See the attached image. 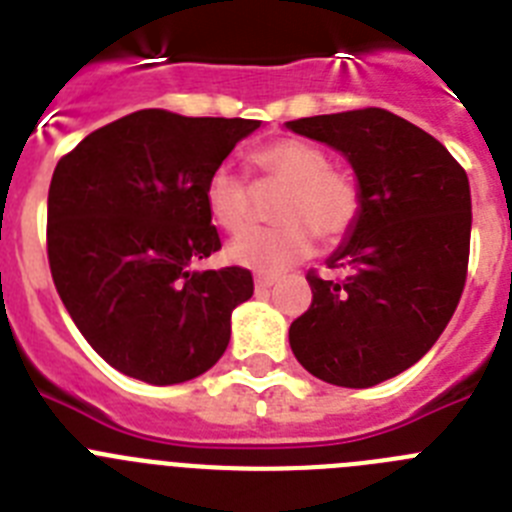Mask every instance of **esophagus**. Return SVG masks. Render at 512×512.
Wrapping results in <instances>:
<instances>
[{
    "label": "esophagus",
    "instance_id": "esophagus-1",
    "mask_svg": "<svg viewBox=\"0 0 512 512\" xmlns=\"http://www.w3.org/2000/svg\"><path fill=\"white\" fill-rule=\"evenodd\" d=\"M274 282H277L274 277H264V274H259V277H256V289H269L274 287Z\"/></svg>",
    "mask_w": 512,
    "mask_h": 512
}]
</instances>
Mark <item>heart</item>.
<instances>
[{
	"label": "heart",
	"instance_id": "obj_1",
	"mask_svg": "<svg viewBox=\"0 0 512 512\" xmlns=\"http://www.w3.org/2000/svg\"><path fill=\"white\" fill-rule=\"evenodd\" d=\"M261 182L284 187L274 205L277 228L251 230L228 246V259L259 274H279L310 256L315 235L333 243L351 230L361 207L359 187L346 171L333 169L318 143L279 138L251 156ZM205 205L212 220L241 233L253 217V187L241 171L217 164L205 182Z\"/></svg>",
	"mask_w": 512,
	"mask_h": 512
}]
</instances>
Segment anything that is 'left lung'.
<instances>
[{
	"instance_id": "left-lung-1",
	"label": "left lung",
	"mask_w": 512,
	"mask_h": 512,
	"mask_svg": "<svg viewBox=\"0 0 512 512\" xmlns=\"http://www.w3.org/2000/svg\"><path fill=\"white\" fill-rule=\"evenodd\" d=\"M346 158L359 217L328 259L338 279L307 274L312 305L289 346L312 377L374 387L431 351L467 282L472 194L433 135L379 107L287 122Z\"/></svg>"
}]
</instances>
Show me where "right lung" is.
<instances>
[{"instance_id":"1","label":"right lung","mask_w":512,"mask_h":512,"mask_svg":"<svg viewBox=\"0 0 512 512\" xmlns=\"http://www.w3.org/2000/svg\"><path fill=\"white\" fill-rule=\"evenodd\" d=\"M261 120L140 110L94 130L48 189V264L71 320L117 372L148 384L205 374L253 295L241 266L197 271L220 248L205 182Z\"/></svg>"}]
</instances>
